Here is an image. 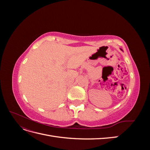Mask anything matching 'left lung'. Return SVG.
Here are the masks:
<instances>
[{"mask_svg": "<svg viewBox=\"0 0 150 150\" xmlns=\"http://www.w3.org/2000/svg\"><path fill=\"white\" fill-rule=\"evenodd\" d=\"M121 49V51H122V49Z\"/></svg>", "mask_w": 150, "mask_h": 150, "instance_id": "8db88e82", "label": "left lung"}]
</instances>
